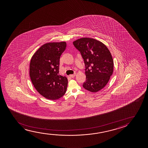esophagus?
<instances>
[{
    "mask_svg": "<svg viewBox=\"0 0 148 148\" xmlns=\"http://www.w3.org/2000/svg\"><path fill=\"white\" fill-rule=\"evenodd\" d=\"M75 76H76V74H72V75H70V77L73 78V77H75Z\"/></svg>",
    "mask_w": 148,
    "mask_h": 148,
    "instance_id": "obj_1",
    "label": "esophagus"
}]
</instances>
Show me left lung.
I'll return each mask as SVG.
<instances>
[{
  "mask_svg": "<svg viewBox=\"0 0 148 148\" xmlns=\"http://www.w3.org/2000/svg\"><path fill=\"white\" fill-rule=\"evenodd\" d=\"M73 45L81 53L85 64L86 81L83 87L92 92L99 91L113 72V59L109 49L101 41L86 37L74 41Z\"/></svg>",
  "mask_w": 148,
  "mask_h": 148,
  "instance_id": "obj_1",
  "label": "left lung"
}]
</instances>
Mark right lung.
Instances as JSON below:
<instances>
[{
	"label": "right lung",
	"instance_id": "right-lung-1",
	"mask_svg": "<svg viewBox=\"0 0 148 148\" xmlns=\"http://www.w3.org/2000/svg\"><path fill=\"white\" fill-rule=\"evenodd\" d=\"M66 42L47 43L31 59L29 74L37 91L47 99L62 97L67 90V77L59 75L60 59L66 47Z\"/></svg>",
	"mask_w": 148,
	"mask_h": 148
}]
</instances>
